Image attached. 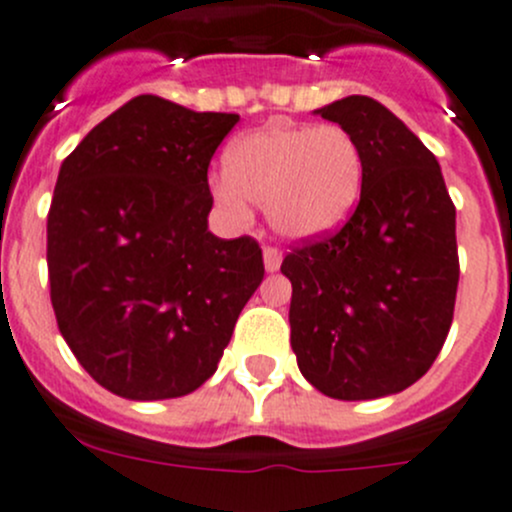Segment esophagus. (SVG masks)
<instances>
[{"mask_svg":"<svg viewBox=\"0 0 512 512\" xmlns=\"http://www.w3.org/2000/svg\"><path fill=\"white\" fill-rule=\"evenodd\" d=\"M281 261H283L281 251L271 249V246H266V249H263V268H266L268 273H276L278 268H281Z\"/></svg>","mask_w":512,"mask_h":512,"instance_id":"esophagus-1","label":"esophagus"}]
</instances>
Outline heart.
<instances>
[{"label": "heart", "mask_w": 512, "mask_h": 512, "mask_svg": "<svg viewBox=\"0 0 512 512\" xmlns=\"http://www.w3.org/2000/svg\"><path fill=\"white\" fill-rule=\"evenodd\" d=\"M366 184V156L338 124H268L226 149L224 176L211 181V199L236 224L251 204L266 209L268 226L286 241H318L341 229Z\"/></svg>", "instance_id": "obj_1"}]
</instances>
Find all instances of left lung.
I'll return each mask as SVG.
<instances>
[{
  "label": "left lung",
  "instance_id": "obj_1",
  "mask_svg": "<svg viewBox=\"0 0 512 512\" xmlns=\"http://www.w3.org/2000/svg\"><path fill=\"white\" fill-rule=\"evenodd\" d=\"M313 114L366 156L361 201L338 234L288 254L291 348L303 378L338 401L393 396L426 376L453 323L455 206L435 156L371 96Z\"/></svg>",
  "mask_w": 512,
  "mask_h": 512
}]
</instances>
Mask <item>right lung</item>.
I'll return each mask as SVG.
<instances>
[{"instance_id": "1", "label": "right lung", "mask_w": 512, "mask_h": 512, "mask_svg": "<svg viewBox=\"0 0 512 512\" xmlns=\"http://www.w3.org/2000/svg\"><path fill=\"white\" fill-rule=\"evenodd\" d=\"M239 114L141 94L64 159L47 219L59 331L114 396L166 401L216 373L258 283L254 239L209 231V164Z\"/></svg>"}]
</instances>
